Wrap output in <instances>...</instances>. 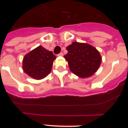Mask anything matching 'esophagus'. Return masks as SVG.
I'll list each match as a JSON object with an SVG mask.
<instances>
[{
	"mask_svg": "<svg viewBox=\"0 0 128 128\" xmlns=\"http://www.w3.org/2000/svg\"><path fill=\"white\" fill-rule=\"evenodd\" d=\"M58 56H63V52H60V54H58Z\"/></svg>",
	"mask_w": 128,
	"mask_h": 128,
	"instance_id": "1",
	"label": "esophagus"
}]
</instances>
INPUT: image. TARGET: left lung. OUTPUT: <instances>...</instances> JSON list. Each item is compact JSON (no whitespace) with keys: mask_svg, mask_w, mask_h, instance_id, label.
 Instances as JSON below:
<instances>
[{"mask_svg":"<svg viewBox=\"0 0 128 128\" xmlns=\"http://www.w3.org/2000/svg\"><path fill=\"white\" fill-rule=\"evenodd\" d=\"M64 56L71 72L81 78L92 76L98 71L102 58L94 47L86 43L74 42L66 47Z\"/></svg>","mask_w":128,"mask_h":128,"instance_id":"obj_1","label":"left lung"}]
</instances>
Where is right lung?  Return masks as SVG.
<instances>
[{
    "mask_svg": "<svg viewBox=\"0 0 128 128\" xmlns=\"http://www.w3.org/2000/svg\"><path fill=\"white\" fill-rule=\"evenodd\" d=\"M56 58L52 52L42 46H38L25 55L22 61V68L30 78L36 80H42L50 72L53 62Z\"/></svg>",
    "mask_w": 128,
    "mask_h": 128,
    "instance_id": "right-lung-1",
    "label": "right lung"
}]
</instances>
